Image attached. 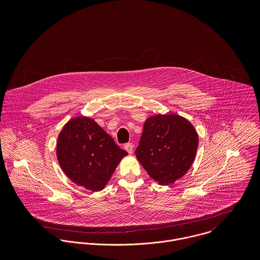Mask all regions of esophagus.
<instances>
[{"label": "esophagus", "mask_w": 260, "mask_h": 260, "mask_svg": "<svg viewBox=\"0 0 260 260\" xmlns=\"http://www.w3.org/2000/svg\"><path fill=\"white\" fill-rule=\"evenodd\" d=\"M124 149H125L129 154H131V153L133 152V144H132V143H127V144L124 145Z\"/></svg>", "instance_id": "esophagus-1"}]
</instances>
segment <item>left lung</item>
<instances>
[{
    "label": "left lung",
    "instance_id": "left-lung-1",
    "mask_svg": "<svg viewBox=\"0 0 260 260\" xmlns=\"http://www.w3.org/2000/svg\"><path fill=\"white\" fill-rule=\"evenodd\" d=\"M198 147L194 126L177 114L150 116L135 154L149 176L160 185H169L190 169Z\"/></svg>",
    "mask_w": 260,
    "mask_h": 260
}]
</instances>
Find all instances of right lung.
<instances>
[{"label":"right lung","mask_w":260,"mask_h":260,"mask_svg":"<svg viewBox=\"0 0 260 260\" xmlns=\"http://www.w3.org/2000/svg\"><path fill=\"white\" fill-rule=\"evenodd\" d=\"M56 153L67 177L93 192L104 189L121 159L128 155L94 119L86 116H77L65 124Z\"/></svg>","instance_id":"obj_1"}]
</instances>
